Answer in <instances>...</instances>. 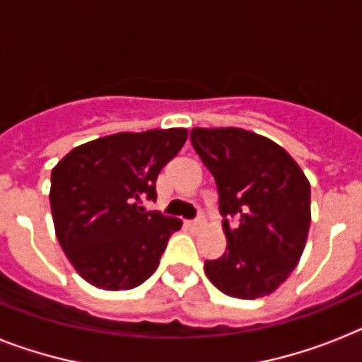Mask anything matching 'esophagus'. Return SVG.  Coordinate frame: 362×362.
Wrapping results in <instances>:
<instances>
[{
    "mask_svg": "<svg viewBox=\"0 0 362 362\" xmlns=\"http://www.w3.org/2000/svg\"><path fill=\"white\" fill-rule=\"evenodd\" d=\"M187 226L190 230H201L204 226V221L201 219V217H199V219H196V221H187Z\"/></svg>",
    "mask_w": 362,
    "mask_h": 362,
    "instance_id": "esophagus-1",
    "label": "esophagus"
}]
</instances>
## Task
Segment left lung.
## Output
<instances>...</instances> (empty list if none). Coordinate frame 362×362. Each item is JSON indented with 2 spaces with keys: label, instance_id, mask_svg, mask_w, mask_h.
I'll return each mask as SVG.
<instances>
[{
  "label": "left lung",
  "instance_id": "8db88e82",
  "mask_svg": "<svg viewBox=\"0 0 362 362\" xmlns=\"http://www.w3.org/2000/svg\"><path fill=\"white\" fill-rule=\"evenodd\" d=\"M192 145L216 177L226 252L206 261L216 288L238 299L276 292L306 246L310 181L283 146L235 127L192 129Z\"/></svg>",
  "mask_w": 362,
  "mask_h": 362
}]
</instances>
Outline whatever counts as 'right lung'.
<instances>
[{
  "instance_id": "obj_1",
  "label": "right lung",
  "mask_w": 362,
  "mask_h": 362,
  "mask_svg": "<svg viewBox=\"0 0 362 362\" xmlns=\"http://www.w3.org/2000/svg\"><path fill=\"white\" fill-rule=\"evenodd\" d=\"M187 129L119 132L83 143L52 168L56 238L76 272L95 288L130 290L152 276L183 221L145 212L156 179L177 156Z\"/></svg>"
}]
</instances>
